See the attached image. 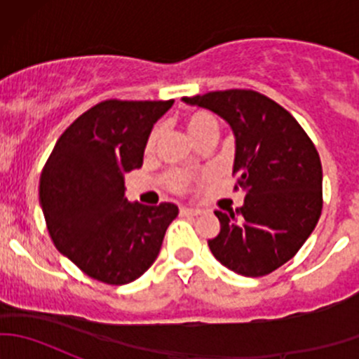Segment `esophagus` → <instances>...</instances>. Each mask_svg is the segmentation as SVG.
<instances>
[{"mask_svg": "<svg viewBox=\"0 0 359 359\" xmlns=\"http://www.w3.org/2000/svg\"><path fill=\"white\" fill-rule=\"evenodd\" d=\"M180 213H182V215H187V217H193V215H200V210H196V208H187V206H180Z\"/></svg>", "mask_w": 359, "mask_h": 359, "instance_id": "34e87169", "label": "esophagus"}]
</instances>
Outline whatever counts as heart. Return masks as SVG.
Wrapping results in <instances>:
<instances>
[{"label": "heart", "instance_id": "1", "mask_svg": "<svg viewBox=\"0 0 359 359\" xmlns=\"http://www.w3.org/2000/svg\"><path fill=\"white\" fill-rule=\"evenodd\" d=\"M186 126H187V132L191 133V137L196 140L198 137L203 135V133L212 132V130L213 132H217V119L213 118L212 114H208V112H193V114H189L186 118ZM158 135H159L158 128L153 130V133H151L146 146L147 153H151V151L154 149ZM191 179H193V177H191L189 173L173 172L166 177V184H168V187H172L173 191H186L187 186H189Z\"/></svg>", "mask_w": 359, "mask_h": 359}]
</instances>
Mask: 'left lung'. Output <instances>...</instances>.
Here are the masks:
<instances>
[{
	"label": "left lung",
	"mask_w": 359,
	"mask_h": 359,
	"mask_svg": "<svg viewBox=\"0 0 359 359\" xmlns=\"http://www.w3.org/2000/svg\"><path fill=\"white\" fill-rule=\"evenodd\" d=\"M182 100L229 123L236 140L234 189L247 194L240 208L217 210L220 233L208 247L227 269L266 276L299 252L320 220V154L290 112L259 92L220 90Z\"/></svg>",
	"instance_id": "1"
}]
</instances>
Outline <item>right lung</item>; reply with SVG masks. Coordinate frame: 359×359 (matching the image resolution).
<instances>
[{"instance_id":"add662e5","label":"right lung","mask_w":359,"mask_h":359,"mask_svg":"<svg viewBox=\"0 0 359 359\" xmlns=\"http://www.w3.org/2000/svg\"><path fill=\"white\" fill-rule=\"evenodd\" d=\"M173 100H104L60 135L39 177V205L60 253L90 278L126 285L156 260L179 215L173 203L125 198V173L140 168L154 123Z\"/></svg>"}]
</instances>
